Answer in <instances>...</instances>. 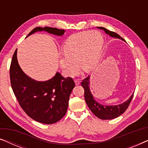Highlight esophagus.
Returning <instances> with one entry per match:
<instances>
[{"label": "esophagus", "mask_w": 148, "mask_h": 148, "mask_svg": "<svg viewBox=\"0 0 148 148\" xmlns=\"http://www.w3.org/2000/svg\"><path fill=\"white\" fill-rule=\"evenodd\" d=\"M75 83L76 86H78V85H79L80 82L79 80H75Z\"/></svg>", "instance_id": "1"}]
</instances>
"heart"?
I'll return each mask as SVG.
<instances>
[{
	"label": "heart",
	"mask_w": 148,
	"mask_h": 148,
	"mask_svg": "<svg viewBox=\"0 0 148 148\" xmlns=\"http://www.w3.org/2000/svg\"><path fill=\"white\" fill-rule=\"evenodd\" d=\"M104 45V38L97 31L82 32L73 34L66 40L59 63L64 73L73 77L79 71L93 69L100 59Z\"/></svg>",
	"instance_id": "b5f03b06"
}]
</instances>
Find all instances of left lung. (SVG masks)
I'll return each instance as SVG.
<instances>
[{"mask_svg":"<svg viewBox=\"0 0 148 148\" xmlns=\"http://www.w3.org/2000/svg\"><path fill=\"white\" fill-rule=\"evenodd\" d=\"M98 28L104 30L111 37L119 38V39H121L125 41V40L123 38H121L119 34L114 32L110 31V30L102 27H98ZM89 85H90V76L83 79L82 82V86L84 89V98L86 100V104L95 116H96L100 119H103V120H109V119L116 118V117L122 114L123 113H124L130 104L133 94H134V93H133L129 100L123 104L116 105V106H105V105L99 104L94 100V97L90 92Z\"/></svg>","mask_w":148,"mask_h":148,"instance_id":"left-lung-1","label":"left lung"}]
</instances>
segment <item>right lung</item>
<instances>
[{"mask_svg": "<svg viewBox=\"0 0 148 148\" xmlns=\"http://www.w3.org/2000/svg\"><path fill=\"white\" fill-rule=\"evenodd\" d=\"M41 31L59 36L64 33V29L37 27L27 37ZM17 50L14 52L10 66V79L20 106L30 118L37 122L47 125L58 122L67 110L69 96L75 86L73 79L71 77L64 78L58 72L46 82H38L30 78L19 65Z\"/></svg>", "mask_w": 148, "mask_h": 148, "instance_id": "1", "label": "right lung"}]
</instances>
